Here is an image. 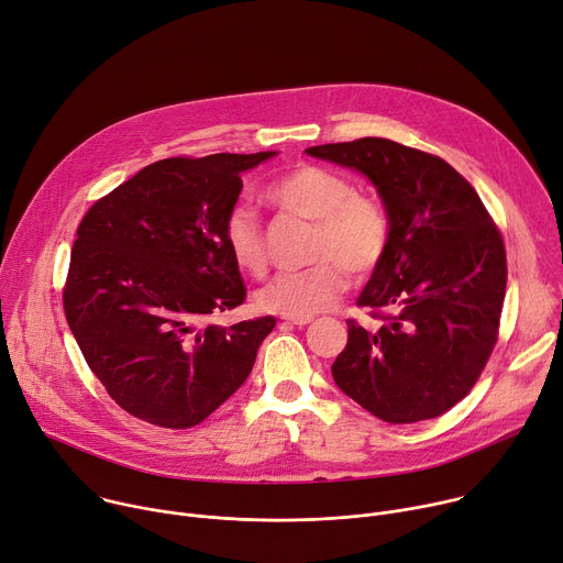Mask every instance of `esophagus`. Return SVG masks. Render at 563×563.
<instances>
[{
  "label": "esophagus",
  "mask_w": 563,
  "mask_h": 563,
  "mask_svg": "<svg viewBox=\"0 0 563 563\" xmlns=\"http://www.w3.org/2000/svg\"><path fill=\"white\" fill-rule=\"evenodd\" d=\"M283 321L289 323V325L302 328V325H310L314 321V317H283Z\"/></svg>",
  "instance_id": "1"
}]
</instances>
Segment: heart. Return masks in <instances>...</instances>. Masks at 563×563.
Here are the masks:
<instances>
[{"label":"heart","instance_id":"heart-1","mask_svg":"<svg viewBox=\"0 0 563 563\" xmlns=\"http://www.w3.org/2000/svg\"><path fill=\"white\" fill-rule=\"evenodd\" d=\"M267 199L317 224L312 238L314 263L300 272L276 276L255 294V300L267 312L314 317L330 310L350 283L346 269L371 274L388 251V213L377 199L356 192V186L341 173L300 166L278 177L267 188ZM224 244L242 272L265 274V235L253 209L238 203L229 211Z\"/></svg>","mask_w":563,"mask_h":563}]
</instances>
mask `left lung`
<instances>
[{
    "label": "left lung",
    "instance_id": "left-lung-1",
    "mask_svg": "<svg viewBox=\"0 0 563 563\" xmlns=\"http://www.w3.org/2000/svg\"><path fill=\"white\" fill-rule=\"evenodd\" d=\"M362 173L390 242L356 305L388 310L379 330L347 321L334 384L390 424L442 416L481 377L498 334L507 265L478 192L444 159L366 136L305 150Z\"/></svg>",
    "mask_w": 563,
    "mask_h": 563
}]
</instances>
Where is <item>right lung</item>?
Instances as JSON below:
<instances>
[{
  "instance_id": "1",
  "label": "right lung",
  "mask_w": 563,
  "mask_h": 563,
  "mask_svg": "<svg viewBox=\"0 0 563 563\" xmlns=\"http://www.w3.org/2000/svg\"><path fill=\"white\" fill-rule=\"evenodd\" d=\"M276 155L150 164L82 218L65 314L91 373L130 416L188 429L249 377L276 319L213 323L246 296L224 220L240 175Z\"/></svg>"
}]
</instances>
